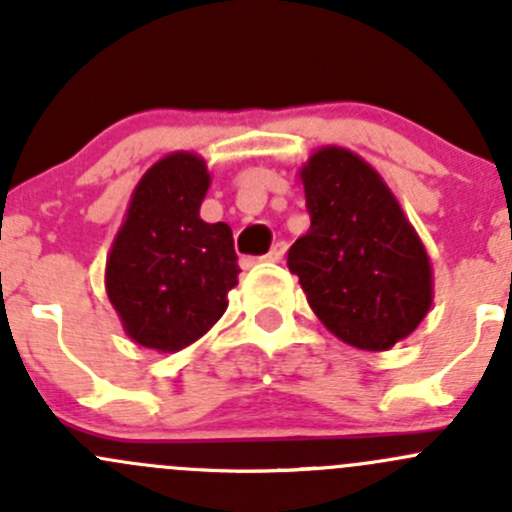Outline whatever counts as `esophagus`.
I'll use <instances>...</instances> for the list:
<instances>
[{"mask_svg": "<svg viewBox=\"0 0 512 512\" xmlns=\"http://www.w3.org/2000/svg\"><path fill=\"white\" fill-rule=\"evenodd\" d=\"M285 252H287V242H275V245H272V250L267 252V260L280 262L282 257H285Z\"/></svg>", "mask_w": 512, "mask_h": 512, "instance_id": "34e87169", "label": "esophagus"}]
</instances>
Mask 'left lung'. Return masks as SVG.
<instances>
[{
	"mask_svg": "<svg viewBox=\"0 0 512 512\" xmlns=\"http://www.w3.org/2000/svg\"><path fill=\"white\" fill-rule=\"evenodd\" d=\"M302 183L312 225L289 247V272L342 342L391 349L431 307V265L416 230L379 173L352 151H317Z\"/></svg>",
	"mask_w": 512,
	"mask_h": 512,
	"instance_id": "obj_1",
	"label": "left lung"
}]
</instances>
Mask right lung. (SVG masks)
<instances>
[{
  "instance_id": "1",
  "label": "right lung",
  "mask_w": 512,
  "mask_h": 512,
  "mask_svg": "<svg viewBox=\"0 0 512 512\" xmlns=\"http://www.w3.org/2000/svg\"><path fill=\"white\" fill-rule=\"evenodd\" d=\"M210 175L193 153L158 160L141 178L106 262V292L128 337L178 352L203 337L237 285L225 223L200 220Z\"/></svg>"
}]
</instances>
